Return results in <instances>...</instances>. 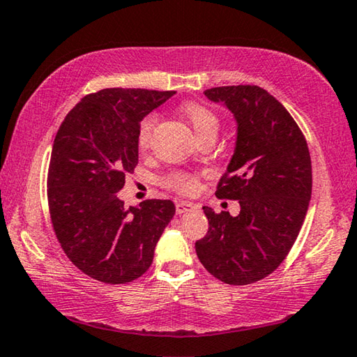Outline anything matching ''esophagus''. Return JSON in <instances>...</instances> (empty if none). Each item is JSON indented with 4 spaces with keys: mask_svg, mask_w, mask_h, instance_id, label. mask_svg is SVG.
Instances as JSON below:
<instances>
[{
    "mask_svg": "<svg viewBox=\"0 0 357 357\" xmlns=\"http://www.w3.org/2000/svg\"><path fill=\"white\" fill-rule=\"evenodd\" d=\"M174 207H176V213H184L187 211L193 209L195 206L189 203V201H176V203H174Z\"/></svg>",
    "mask_w": 357,
    "mask_h": 357,
    "instance_id": "esophagus-1",
    "label": "esophagus"
}]
</instances>
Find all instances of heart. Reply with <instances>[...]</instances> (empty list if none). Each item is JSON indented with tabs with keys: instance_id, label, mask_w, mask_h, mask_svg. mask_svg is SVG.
Segmentation results:
<instances>
[{
	"instance_id": "heart-1",
	"label": "heart",
	"mask_w": 357,
	"mask_h": 357,
	"mask_svg": "<svg viewBox=\"0 0 357 357\" xmlns=\"http://www.w3.org/2000/svg\"><path fill=\"white\" fill-rule=\"evenodd\" d=\"M181 112H183L184 119L189 121V125L192 126L193 132H195L198 139L209 132L217 134L220 128V120L217 114L212 112L209 107L198 105V102H187V105L181 107ZM154 125H156V115L154 114H148L140 120L137 128V137H135L139 150H146L150 146ZM159 183L165 189L181 193V195H190V193L197 192L198 189V179L192 173L181 170H174L164 174L159 179Z\"/></svg>"
}]
</instances>
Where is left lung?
I'll list each match as a JSON object with an SVG mask.
<instances>
[{
  "label": "left lung",
  "instance_id": "1",
  "mask_svg": "<svg viewBox=\"0 0 357 357\" xmlns=\"http://www.w3.org/2000/svg\"><path fill=\"white\" fill-rule=\"evenodd\" d=\"M237 120V144L217 198L238 199L241 213L203 207L209 229L197 241L199 262L217 280L246 286L280 267L294 246L312 193V164L300 126L259 86L204 90Z\"/></svg>",
  "mask_w": 357,
  "mask_h": 357
}]
</instances>
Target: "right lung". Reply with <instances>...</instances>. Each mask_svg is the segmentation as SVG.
<instances>
[{
    "label": "right lung",
    "mask_w": 357,
    "mask_h": 357,
    "mask_svg": "<svg viewBox=\"0 0 357 357\" xmlns=\"http://www.w3.org/2000/svg\"><path fill=\"white\" fill-rule=\"evenodd\" d=\"M174 93L98 90L71 109L56 134L47 178L51 223L67 257L96 281L126 284L144 275L174 215L170 199L125 209L116 197L139 162L140 120Z\"/></svg>",
    "instance_id": "obj_1"
}]
</instances>
